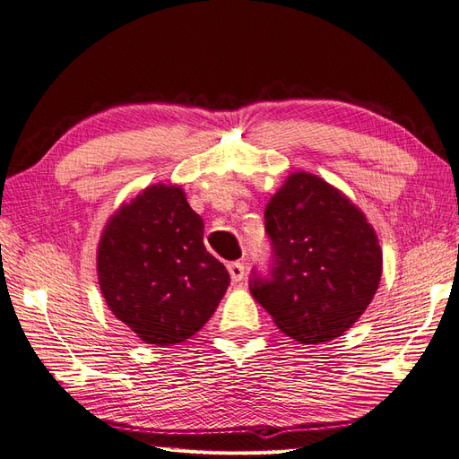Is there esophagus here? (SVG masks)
<instances>
[{"label": "esophagus", "instance_id": "1", "mask_svg": "<svg viewBox=\"0 0 459 459\" xmlns=\"http://www.w3.org/2000/svg\"><path fill=\"white\" fill-rule=\"evenodd\" d=\"M228 272L231 275V281L233 283H239L243 277H245V264L231 262V264H228Z\"/></svg>", "mask_w": 459, "mask_h": 459}]
</instances>
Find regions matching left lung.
<instances>
[{
	"mask_svg": "<svg viewBox=\"0 0 459 459\" xmlns=\"http://www.w3.org/2000/svg\"><path fill=\"white\" fill-rule=\"evenodd\" d=\"M272 273L251 293L277 329L300 344L341 337L366 312L383 273V251L366 214L310 172H290L264 211Z\"/></svg>",
	"mask_w": 459,
	"mask_h": 459,
	"instance_id": "1",
	"label": "left lung"
}]
</instances>
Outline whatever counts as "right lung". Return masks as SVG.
<instances>
[{
    "label": "right lung",
    "mask_w": 459,
    "mask_h": 459,
    "mask_svg": "<svg viewBox=\"0 0 459 459\" xmlns=\"http://www.w3.org/2000/svg\"><path fill=\"white\" fill-rule=\"evenodd\" d=\"M203 235L201 216L176 184L145 187L107 220L97 245L101 295L143 342H182L216 312L230 273Z\"/></svg>",
    "instance_id": "add662e5"
}]
</instances>
